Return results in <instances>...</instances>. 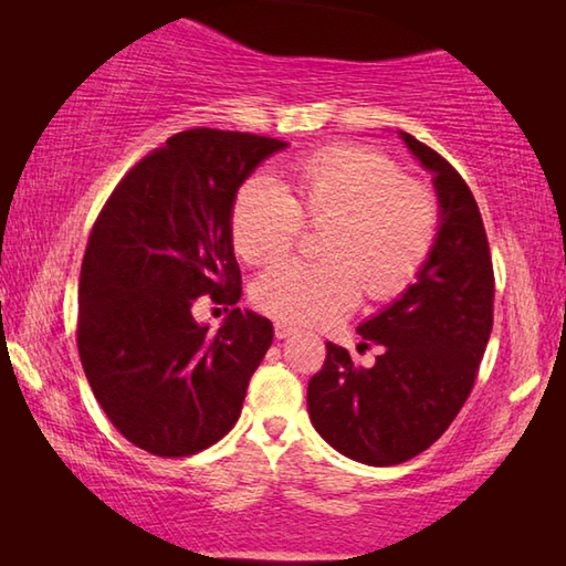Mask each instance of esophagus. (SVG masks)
<instances>
[{
	"instance_id": "1",
	"label": "esophagus",
	"mask_w": 566,
	"mask_h": 566,
	"mask_svg": "<svg viewBox=\"0 0 566 566\" xmlns=\"http://www.w3.org/2000/svg\"><path fill=\"white\" fill-rule=\"evenodd\" d=\"M292 334H294L292 324H286V322H276L274 324V337L276 339H286V337H292Z\"/></svg>"
}]
</instances>
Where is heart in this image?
Segmentation results:
<instances>
[{
  "label": "heart",
  "mask_w": 566,
  "mask_h": 566,
  "mask_svg": "<svg viewBox=\"0 0 566 566\" xmlns=\"http://www.w3.org/2000/svg\"><path fill=\"white\" fill-rule=\"evenodd\" d=\"M304 219L329 224L319 244L324 262H276L252 296L270 317L314 327L352 312L361 286L375 302L405 292L432 254L442 212L434 191L391 157L332 145L294 167V195L262 175L239 187L229 214L237 254L272 260L300 239Z\"/></svg>",
  "instance_id": "1"
}]
</instances>
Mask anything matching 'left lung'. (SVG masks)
<instances>
[{
	"label": "left lung",
	"mask_w": 566,
	"mask_h": 566,
	"mask_svg": "<svg viewBox=\"0 0 566 566\" xmlns=\"http://www.w3.org/2000/svg\"><path fill=\"white\" fill-rule=\"evenodd\" d=\"M434 171L442 207L437 244L417 282L357 329L377 344L371 367L327 342L310 379L312 424L354 462L391 467L432 447L472 395L494 322V270L476 199L462 175L424 142L401 132Z\"/></svg>",
	"instance_id": "8db88e82"
}]
</instances>
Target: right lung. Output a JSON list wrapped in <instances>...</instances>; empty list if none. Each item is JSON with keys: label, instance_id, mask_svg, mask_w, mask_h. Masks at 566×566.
I'll return each instance as SVG.
<instances>
[{"label": "right lung", "instance_id": "right-lung-1", "mask_svg": "<svg viewBox=\"0 0 566 566\" xmlns=\"http://www.w3.org/2000/svg\"><path fill=\"white\" fill-rule=\"evenodd\" d=\"M286 142L187 129L142 157L104 202L82 260L76 347L104 415L155 457H189L239 419L272 322L230 310L197 325L199 295L234 306L242 272L229 214L242 181Z\"/></svg>", "mask_w": 566, "mask_h": 566}]
</instances>
